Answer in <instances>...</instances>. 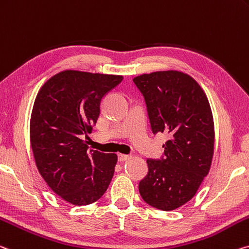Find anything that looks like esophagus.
<instances>
[{
	"instance_id": "1",
	"label": "esophagus",
	"mask_w": 249,
	"mask_h": 249,
	"mask_svg": "<svg viewBox=\"0 0 249 249\" xmlns=\"http://www.w3.org/2000/svg\"><path fill=\"white\" fill-rule=\"evenodd\" d=\"M131 155H126V154H118V160L120 161H124V160H127Z\"/></svg>"
}]
</instances>
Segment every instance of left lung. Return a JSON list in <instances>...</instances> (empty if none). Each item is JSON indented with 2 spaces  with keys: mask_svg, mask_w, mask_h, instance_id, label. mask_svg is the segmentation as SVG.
Listing matches in <instances>:
<instances>
[{
  "mask_svg": "<svg viewBox=\"0 0 249 249\" xmlns=\"http://www.w3.org/2000/svg\"><path fill=\"white\" fill-rule=\"evenodd\" d=\"M133 82L144 96L152 132L169 136L160 159L147 160L140 194L157 210H176L210 172L215 137L210 103L198 83L178 71L143 74Z\"/></svg>",
  "mask_w": 249,
  "mask_h": 249,
  "instance_id": "8db88e82",
  "label": "left lung"
}]
</instances>
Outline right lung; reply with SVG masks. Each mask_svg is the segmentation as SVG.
Wrapping results in <instances>:
<instances>
[{"label":"right lung","instance_id":"obj_1","mask_svg":"<svg viewBox=\"0 0 249 249\" xmlns=\"http://www.w3.org/2000/svg\"><path fill=\"white\" fill-rule=\"evenodd\" d=\"M122 81L120 75L64 71L35 98L30 124L35 163L51 189L71 204L96 202L112 180L116 154L89 152L82 139L96 124L102 100Z\"/></svg>","mask_w":249,"mask_h":249}]
</instances>
